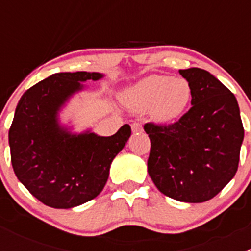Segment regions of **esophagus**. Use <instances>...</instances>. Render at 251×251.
Instances as JSON below:
<instances>
[{"label":"esophagus","instance_id":"34e87169","mask_svg":"<svg viewBox=\"0 0 251 251\" xmlns=\"http://www.w3.org/2000/svg\"><path fill=\"white\" fill-rule=\"evenodd\" d=\"M131 128H132L133 133H140V132H142V131H143V127H142L141 124H138V123L132 124V125H131Z\"/></svg>","mask_w":251,"mask_h":251}]
</instances>
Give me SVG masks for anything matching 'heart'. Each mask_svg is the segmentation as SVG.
<instances>
[{
  "label": "heart",
  "instance_id": "1",
  "mask_svg": "<svg viewBox=\"0 0 251 251\" xmlns=\"http://www.w3.org/2000/svg\"><path fill=\"white\" fill-rule=\"evenodd\" d=\"M125 100L135 109H149L155 123L171 124L188 109L192 86L184 77L149 75L125 91Z\"/></svg>",
  "mask_w": 251,
  "mask_h": 251
}]
</instances>
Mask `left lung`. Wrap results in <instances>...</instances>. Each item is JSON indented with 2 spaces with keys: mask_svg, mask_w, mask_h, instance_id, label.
Wrapping results in <instances>:
<instances>
[{
  "mask_svg": "<svg viewBox=\"0 0 251 251\" xmlns=\"http://www.w3.org/2000/svg\"><path fill=\"white\" fill-rule=\"evenodd\" d=\"M178 72L192 86V108L173 125H144L148 174L166 197L203 203L237 173L244 128L237 100L224 83L199 68Z\"/></svg>",
  "mask_w": 251,
  "mask_h": 251,
  "instance_id": "obj_1",
  "label": "left lung"
}]
</instances>
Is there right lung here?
<instances>
[{
  "label": "right lung",
  "mask_w": 251,
  "mask_h": 251,
  "mask_svg": "<svg viewBox=\"0 0 251 251\" xmlns=\"http://www.w3.org/2000/svg\"><path fill=\"white\" fill-rule=\"evenodd\" d=\"M102 73H55L30 87L18 102L9 128L12 166L25 188L54 209H72L92 201L104 188L111 161L131 136L125 124L113 136L91 128L76 132L60 113L83 82Z\"/></svg>",
  "instance_id": "right-lung-1"
}]
</instances>
